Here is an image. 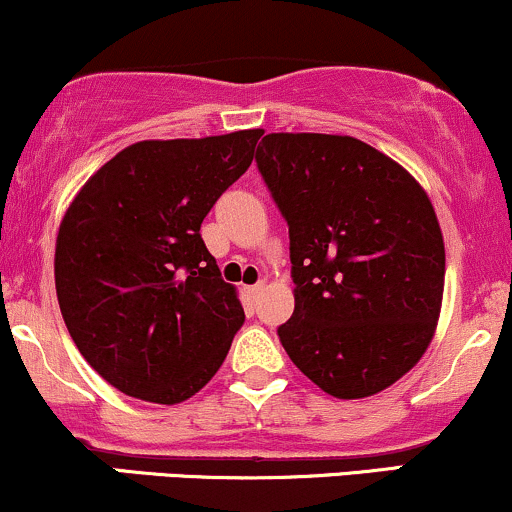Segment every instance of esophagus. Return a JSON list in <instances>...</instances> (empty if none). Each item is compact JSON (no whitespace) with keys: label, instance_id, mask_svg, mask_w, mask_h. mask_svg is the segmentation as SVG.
<instances>
[{"label":"esophagus","instance_id":"34e87169","mask_svg":"<svg viewBox=\"0 0 512 512\" xmlns=\"http://www.w3.org/2000/svg\"><path fill=\"white\" fill-rule=\"evenodd\" d=\"M262 289H264V284H255V286H245V296L250 298V301H255L257 296H260L262 293Z\"/></svg>","mask_w":512,"mask_h":512}]
</instances>
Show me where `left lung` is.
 Returning a JSON list of instances; mask_svg holds the SVG:
<instances>
[{
	"label": "left lung",
	"mask_w": 512,
	"mask_h": 512,
	"mask_svg": "<svg viewBox=\"0 0 512 512\" xmlns=\"http://www.w3.org/2000/svg\"><path fill=\"white\" fill-rule=\"evenodd\" d=\"M255 158L289 223L286 354L327 395H378L438 327L445 245L431 199L407 168L346 134L272 132Z\"/></svg>",
	"instance_id": "obj_1"
}]
</instances>
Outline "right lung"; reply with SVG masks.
Here are the masks:
<instances>
[{"label":"right lung","mask_w":512,"mask_h":512,"mask_svg":"<svg viewBox=\"0 0 512 512\" xmlns=\"http://www.w3.org/2000/svg\"><path fill=\"white\" fill-rule=\"evenodd\" d=\"M262 134L137 142L64 211L55 243L64 325L88 366L125 395L185 402L231 349L243 305L199 226L250 168Z\"/></svg>","instance_id":"add662e5"}]
</instances>
